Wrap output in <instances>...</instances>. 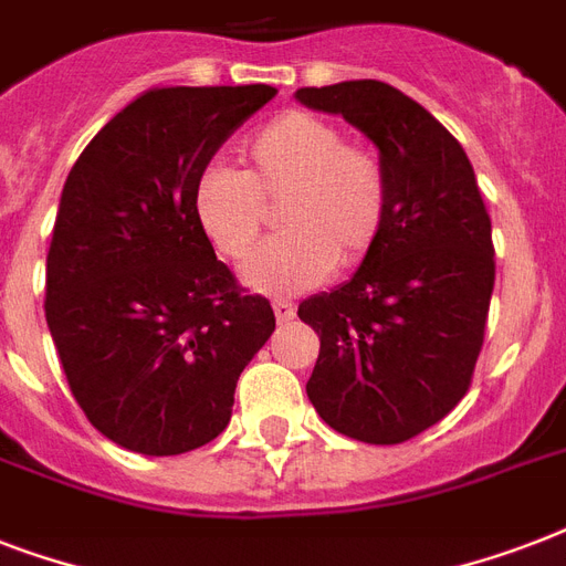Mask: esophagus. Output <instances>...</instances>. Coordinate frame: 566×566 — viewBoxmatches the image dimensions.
I'll return each mask as SVG.
<instances>
[{
	"mask_svg": "<svg viewBox=\"0 0 566 566\" xmlns=\"http://www.w3.org/2000/svg\"><path fill=\"white\" fill-rule=\"evenodd\" d=\"M273 311H275V319H279V323H287V319L296 317V308H293L291 302H284V300H275Z\"/></svg>",
	"mask_w": 566,
	"mask_h": 566,
	"instance_id": "esophagus-1",
	"label": "esophagus"
}]
</instances>
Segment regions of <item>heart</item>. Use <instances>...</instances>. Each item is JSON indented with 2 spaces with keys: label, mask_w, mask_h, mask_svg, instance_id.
I'll use <instances>...</instances> for the list:
<instances>
[{
  "label": "heart",
  "mask_w": 566,
  "mask_h": 566,
  "mask_svg": "<svg viewBox=\"0 0 566 566\" xmlns=\"http://www.w3.org/2000/svg\"><path fill=\"white\" fill-rule=\"evenodd\" d=\"M387 170L376 149L311 111H282L243 146V167L213 164L193 185V213L211 247L240 261L279 203L282 235L249 256L240 275L266 296L308 291L353 270L376 249L387 220Z\"/></svg>",
  "instance_id": "1"
}]
</instances>
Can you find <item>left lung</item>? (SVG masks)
<instances>
[{
	"label": "left lung",
	"mask_w": 566,
	"mask_h": 566,
	"mask_svg": "<svg viewBox=\"0 0 566 566\" xmlns=\"http://www.w3.org/2000/svg\"><path fill=\"white\" fill-rule=\"evenodd\" d=\"M296 99L361 128L390 188L358 273L300 305L319 337L305 390L346 438L402 443L470 390L496 279L491 217L461 144L402 91L361 78L300 87Z\"/></svg>",
	"instance_id": "8db88e82"
}]
</instances>
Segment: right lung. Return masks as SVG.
<instances>
[{
    "label": "right lung",
    "instance_id": "right-lung-1",
    "mask_svg": "<svg viewBox=\"0 0 566 566\" xmlns=\"http://www.w3.org/2000/svg\"><path fill=\"white\" fill-rule=\"evenodd\" d=\"M270 84L146 91L84 146L46 255V323L75 402L108 440L181 455L231 420L234 387L273 335L193 213V185Z\"/></svg>",
    "mask_w": 566,
    "mask_h": 566
}]
</instances>
